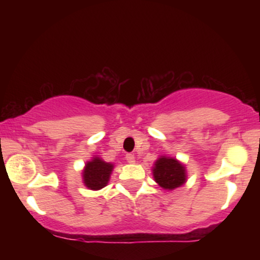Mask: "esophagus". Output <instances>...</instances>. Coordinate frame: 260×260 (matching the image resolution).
Wrapping results in <instances>:
<instances>
[{
  "label": "esophagus",
  "instance_id": "esophagus-1",
  "mask_svg": "<svg viewBox=\"0 0 260 260\" xmlns=\"http://www.w3.org/2000/svg\"><path fill=\"white\" fill-rule=\"evenodd\" d=\"M126 160H127V162H129V164L136 162V157H134L133 154H127L126 155Z\"/></svg>",
  "mask_w": 260,
  "mask_h": 260
}]
</instances>
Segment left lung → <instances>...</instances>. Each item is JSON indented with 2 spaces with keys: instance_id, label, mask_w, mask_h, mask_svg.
<instances>
[{
  "instance_id": "obj_1",
  "label": "left lung",
  "mask_w": 260,
  "mask_h": 260,
  "mask_svg": "<svg viewBox=\"0 0 260 260\" xmlns=\"http://www.w3.org/2000/svg\"><path fill=\"white\" fill-rule=\"evenodd\" d=\"M155 181L164 189H175L186 182L184 166L174 157H160L153 169Z\"/></svg>"
}]
</instances>
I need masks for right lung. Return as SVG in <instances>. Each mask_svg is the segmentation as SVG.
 <instances>
[{
    "label": "right lung",
    "instance_id": "1",
    "mask_svg": "<svg viewBox=\"0 0 260 260\" xmlns=\"http://www.w3.org/2000/svg\"><path fill=\"white\" fill-rule=\"evenodd\" d=\"M113 165L95 157L85 165L83 178L85 186L90 189H101L107 184Z\"/></svg>",
    "mask_w": 260,
    "mask_h": 260
}]
</instances>
